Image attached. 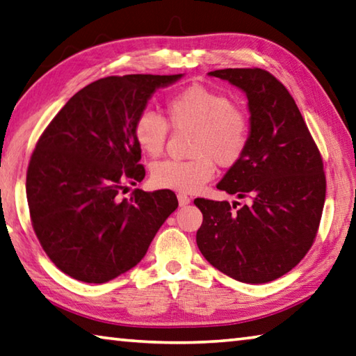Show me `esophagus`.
I'll use <instances>...</instances> for the list:
<instances>
[{"label": "esophagus", "instance_id": "34e87169", "mask_svg": "<svg viewBox=\"0 0 356 356\" xmlns=\"http://www.w3.org/2000/svg\"><path fill=\"white\" fill-rule=\"evenodd\" d=\"M178 203H179V206L183 207V206H187L191 203V198L186 195V193H178Z\"/></svg>", "mask_w": 356, "mask_h": 356}]
</instances>
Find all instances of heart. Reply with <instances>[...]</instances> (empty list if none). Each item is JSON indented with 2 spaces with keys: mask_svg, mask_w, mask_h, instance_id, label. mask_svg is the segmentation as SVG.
Masks as SVG:
<instances>
[{
  "mask_svg": "<svg viewBox=\"0 0 356 356\" xmlns=\"http://www.w3.org/2000/svg\"><path fill=\"white\" fill-rule=\"evenodd\" d=\"M167 120L143 110L133 122L135 143L149 156L163 153L169 125L175 131H191V159H165L153 164L152 184L158 189L192 193L213 177L216 163L234 167L245 156L251 140L250 116L225 92L204 85H191L165 99Z\"/></svg>",
  "mask_w": 356,
  "mask_h": 356,
  "instance_id": "heart-1",
  "label": "heart"
}]
</instances>
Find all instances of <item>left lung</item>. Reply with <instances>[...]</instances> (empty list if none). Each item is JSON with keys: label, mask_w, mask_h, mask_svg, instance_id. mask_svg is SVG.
I'll return each instance as SVG.
<instances>
[{"label": "left lung", "mask_w": 356, "mask_h": 356, "mask_svg": "<svg viewBox=\"0 0 356 356\" xmlns=\"http://www.w3.org/2000/svg\"><path fill=\"white\" fill-rule=\"evenodd\" d=\"M209 74L246 92L250 145L217 189L248 203L193 201L203 213L197 245L226 276L266 284L291 271L316 238L325 201L323 156L294 99L271 72L227 68Z\"/></svg>", "instance_id": "obj_1"}]
</instances>
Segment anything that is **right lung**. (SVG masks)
I'll return each mask as SVG.
<instances>
[{
	"mask_svg": "<svg viewBox=\"0 0 356 356\" xmlns=\"http://www.w3.org/2000/svg\"><path fill=\"white\" fill-rule=\"evenodd\" d=\"M181 76L99 79L38 138L26 173L32 227L52 264L72 279L104 284L131 270L178 207L169 189L120 195L145 177L133 122L156 88Z\"/></svg>",
	"mask_w": 356,
	"mask_h": 356,
	"instance_id": "1",
	"label": "right lung"
}]
</instances>
